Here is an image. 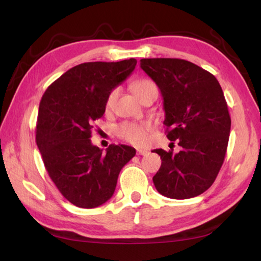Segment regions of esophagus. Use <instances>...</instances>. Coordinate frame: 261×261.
I'll list each match as a JSON object with an SVG mask.
<instances>
[{"instance_id":"esophagus-1","label":"esophagus","mask_w":261,"mask_h":261,"mask_svg":"<svg viewBox=\"0 0 261 261\" xmlns=\"http://www.w3.org/2000/svg\"><path fill=\"white\" fill-rule=\"evenodd\" d=\"M148 154H149V151H147V149H141V148L137 149V155H148Z\"/></svg>"}]
</instances>
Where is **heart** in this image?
Masks as SVG:
<instances>
[{
  "instance_id": "obj_1",
  "label": "heart",
  "mask_w": 261,
  "mask_h": 261,
  "mask_svg": "<svg viewBox=\"0 0 261 261\" xmlns=\"http://www.w3.org/2000/svg\"><path fill=\"white\" fill-rule=\"evenodd\" d=\"M153 88H156L155 84L148 79H139L132 84V91L136 94L137 98L141 100L144 95ZM118 96V88H113L109 92L107 98L105 101V109L106 112L113 110L115 102H116ZM152 131V124L149 122H124L117 127V135L121 137L123 140L127 143L141 146V145L146 144L148 140V134Z\"/></svg>"
}]
</instances>
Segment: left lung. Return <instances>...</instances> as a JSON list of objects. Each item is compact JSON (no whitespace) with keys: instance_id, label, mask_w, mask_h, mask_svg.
<instances>
[{"instance_id":"left-lung-1","label":"left lung","mask_w":261,"mask_h":261,"mask_svg":"<svg viewBox=\"0 0 261 261\" xmlns=\"http://www.w3.org/2000/svg\"><path fill=\"white\" fill-rule=\"evenodd\" d=\"M140 67L161 91L167 138L180 146L178 153L154 149L162 163L153 183L173 199L199 196L214 183L228 147L231 120L222 88L185 60L143 59Z\"/></svg>"}]
</instances>
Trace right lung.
Returning a JSON list of instances; mask_svg holds the SVG:
<instances>
[{"label": "right lung", "mask_w": 261, "mask_h": 261, "mask_svg": "<svg viewBox=\"0 0 261 261\" xmlns=\"http://www.w3.org/2000/svg\"><path fill=\"white\" fill-rule=\"evenodd\" d=\"M136 64V59L86 62L62 74L42 95L35 140L48 175L74 206L94 208L109 200L121 169L135 156L136 149L126 145H109L103 153L91 137L108 93Z\"/></svg>", "instance_id": "right-lung-1"}]
</instances>
